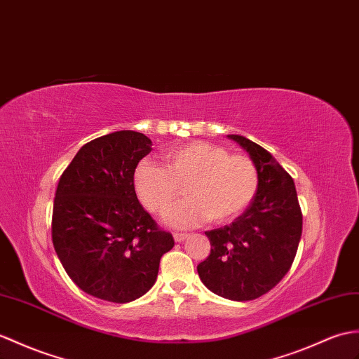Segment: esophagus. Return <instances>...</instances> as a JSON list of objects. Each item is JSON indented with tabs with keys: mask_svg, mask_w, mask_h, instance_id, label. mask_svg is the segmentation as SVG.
I'll return each mask as SVG.
<instances>
[{
	"mask_svg": "<svg viewBox=\"0 0 359 359\" xmlns=\"http://www.w3.org/2000/svg\"><path fill=\"white\" fill-rule=\"evenodd\" d=\"M185 238H188V234H183V232H174V240H176L177 243H180V241H183Z\"/></svg>",
	"mask_w": 359,
	"mask_h": 359,
	"instance_id": "34e87169",
	"label": "esophagus"
}]
</instances>
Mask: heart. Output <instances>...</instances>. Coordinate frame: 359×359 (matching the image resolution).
I'll return each mask as SVG.
<instances>
[{
	"mask_svg": "<svg viewBox=\"0 0 359 359\" xmlns=\"http://www.w3.org/2000/svg\"><path fill=\"white\" fill-rule=\"evenodd\" d=\"M163 166L142 161L133 185L149 212L165 215L180 197L187 200L168 215V223L187 228L210 219L214 223L234 220L252 202L258 189V170L251 157L231 154L226 148L191 142L166 149Z\"/></svg>",
	"mask_w": 359,
	"mask_h": 359,
	"instance_id": "heart-1",
	"label": "heart"
}]
</instances>
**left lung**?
Segmentation results:
<instances>
[{
	"label": "left lung",
	"instance_id": "1",
	"mask_svg": "<svg viewBox=\"0 0 359 359\" xmlns=\"http://www.w3.org/2000/svg\"><path fill=\"white\" fill-rule=\"evenodd\" d=\"M257 165L258 189L246 211L231 224L205 234L211 254L197 266L203 285L232 302H251L277 286L294 263L303 231V214L292 177L271 153L238 135Z\"/></svg>",
	"mask_w": 359,
	"mask_h": 359
}]
</instances>
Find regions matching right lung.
I'll return each instance as SVG.
<instances>
[{
	"label": "right lung",
	"mask_w": 359,
	"mask_h": 359,
	"mask_svg": "<svg viewBox=\"0 0 359 359\" xmlns=\"http://www.w3.org/2000/svg\"><path fill=\"white\" fill-rule=\"evenodd\" d=\"M151 140L123 130L82 147L60 179L52 241L65 272L86 294L130 303L153 287L174 238L139 203L133 177Z\"/></svg>",
	"instance_id": "right-lung-1"
}]
</instances>
